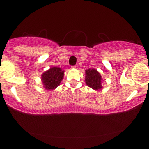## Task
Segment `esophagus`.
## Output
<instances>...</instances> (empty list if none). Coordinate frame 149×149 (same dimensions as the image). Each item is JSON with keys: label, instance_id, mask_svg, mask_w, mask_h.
Segmentation results:
<instances>
[{"label": "esophagus", "instance_id": "34e87169", "mask_svg": "<svg viewBox=\"0 0 149 149\" xmlns=\"http://www.w3.org/2000/svg\"><path fill=\"white\" fill-rule=\"evenodd\" d=\"M78 65H77V64L75 65V66H72L73 69H78Z\"/></svg>", "mask_w": 149, "mask_h": 149}]
</instances>
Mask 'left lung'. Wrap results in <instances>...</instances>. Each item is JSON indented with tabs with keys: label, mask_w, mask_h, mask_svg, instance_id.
Segmentation results:
<instances>
[{
	"label": "left lung",
	"mask_w": 149,
	"mask_h": 149,
	"mask_svg": "<svg viewBox=\"0 0 149 149\" xmlns=\"http://www.w3.org/2000/svg\"><path fill=\"white\" fill-rule=\"evenodd\" d=\"M85 83L88 87L95 90L102 88V76L96 69H87L85 71Z\"/></svg>",
	"instance_id": "left-lung-1"
}]
</instances>
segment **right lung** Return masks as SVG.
<instances>
[{
	"label": "right lung",
	"instance_id": "obj_1",
	"mask_svg": "<svg viewBox=\"0 0 149 149\" xmlns=\"http://www.w3.org/2000/svg\"><path fill=\"white\" fill-rule=\"evenodd\" d=\"M64 71L61 68L51 67L50 69L44 72L41 76V80L44 88L48 90H54L60 85L64 78Z\"/></svg>",
	"mask_w": 149,
	"mask_h": 149
}]
</instances>
